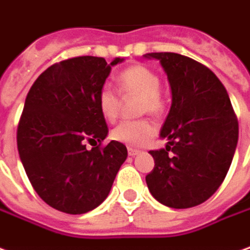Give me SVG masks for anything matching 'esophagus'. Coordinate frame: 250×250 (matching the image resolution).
Returning <instances> with one entry per match:
<instances>
[{"mask_svg": "<svg viewBox=\"0 0 250 250\" xmlns=\"http://www.w3.org/2000/svg\"><path fill=\"white\" fill-rule=\"evenodd\" d=\"M140 152V150H137V148H132V147H129L128 148V154L130 155V157H135V155H137Z\"/></svg>", "mask_w": 250, "mask_h": 250, "instance_id": "34e87169", "label": "esophagus"}]
</instances>
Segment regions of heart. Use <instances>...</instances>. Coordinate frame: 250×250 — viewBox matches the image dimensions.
<instances>
[{
    "instance_id": "heart-1",
    "label": "heart",
    "mask_w": 250,
    "mask_h": 250,
    "mask_svg": "<svg viewBox=\"0 0 250 250\" xmlns=\"http://www.w3.org/2000/svg\"><path fill=\"white\" fill-rule=\"evenodd\" d=\"M160 75L145 64H133L120 71L117 75L118 92L124 98L139 96V113L158 117L164 113L165 102L160 92ZM120 96L110 86L100 88L98 93V107L107 121H115L120 114ZM155 135V125L150 120H135L118 124L111 132L114 140L130 146L142 147Z\"/></svg>"
}]
</instances>
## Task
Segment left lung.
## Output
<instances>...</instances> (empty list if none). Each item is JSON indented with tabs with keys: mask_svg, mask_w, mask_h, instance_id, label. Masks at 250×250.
<instances>
[{
	"mask_svg": "<svg viewBox=\"0 0 250 250\" xmlns=\"http://www.w3.org/2000/svg\"><path fill=\"white\" fill-rule=\"evenodd\" d=\"M146 56L160 60L172 89L161 129L169 142L150 151L155 165L146 183L167 207H197L215 194L230 169L238 143L237 115L222 81L202 63L173 52Z\"/></svg>",
	"mask_w": 250,
	"mask_h": 250,
	"instance_id": "left-lung-1",
	"label": "left lung"
}]
</instances>
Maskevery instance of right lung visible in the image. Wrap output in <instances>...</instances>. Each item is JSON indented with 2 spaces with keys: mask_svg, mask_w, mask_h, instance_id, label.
I'll return each instance as SVG.
<instances>
[{
  "mask_svg": "<svg viewBox=\"0 0 250 250\" xmlns=\"http://www.w3.org/2000/svg\"><path fill=\"white\" fill-rule=\"evenodd\" d=\"M120 62L66 59L28 90L16 133L20 160L35 192L60 212L81 215L99 207L128 157L120 142L102 145L108 128L98 107L99 90Z\"/></svg>",
  "mask_w": 250,
  "mask_h": 250,
  "instance_id": "obj_1",
  "label": "right lung"
}]
</instances>
